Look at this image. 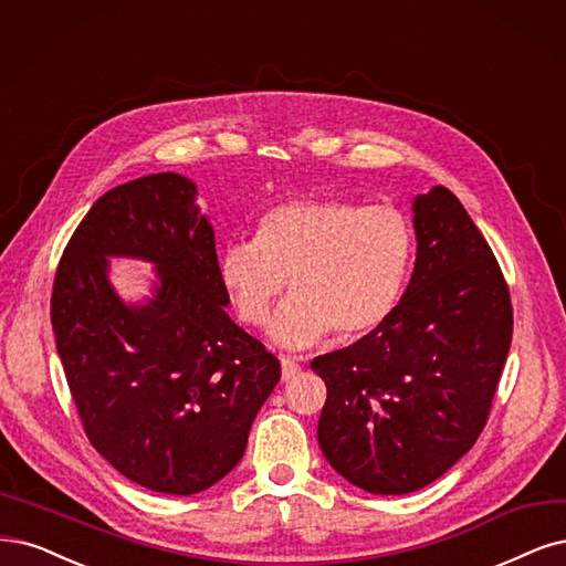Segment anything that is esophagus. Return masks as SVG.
<instances>
[{
    "mask_svg": "<svg viewBox=\"0 0 566 566\" xmlns=\"http://www.w3.org/2000/svg\"><path fill=\"white\" fill-rule=\"evenodd\" d=\"M280 364H282V380L284 382L291 380V378H296V375L301 373V364L294 357H282Z\"/></svg>",
    "mask_w": 566,
    "mask_h": 566,
    "instance_id": "esophagus-1",
    "label": "esophagus"
}]
</instances>
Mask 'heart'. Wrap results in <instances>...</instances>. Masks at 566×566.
Returning a JSON list of instances; mask_svg holds the SVG:
<instances>
[{
	"instance_id": "heart-1",
	"label": "heart",
	"mask_w": 566,
	"mask_h": 566,
	"mask_svg": "<svg viewBox=\"0 0 566 566\" xmlns=\"http://www.w3.org/2000/svg\"><path fill=\"white\" fill-rule=\"evenodd\" d=\"M415 256L410 219L387 205L301 198L270 207L254 240L230 242L217 259L223 294L242 324L259 328L282 294L270 338L289 349L361 338L389 319Z\"/></svg>"
}]
</instances>
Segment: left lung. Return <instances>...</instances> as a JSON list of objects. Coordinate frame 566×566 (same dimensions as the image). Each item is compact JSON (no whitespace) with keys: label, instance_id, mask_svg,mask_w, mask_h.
Returning a JSON list of instances; mask_svg holds the SVG:
<instances>
[{"label":"left lung","instance_id":"1","mask_svg":"<svg viewBox=\"0 0 566 566\" xmlns=\"http://www.w3.org/2000/svg\"><path fill=\"white\" fill-rule=\"evenodd\" d=\"M412 212L417 259L399 305L310 364L326 382L319 448L370 494L422 490L473 448L513 338L509 284L464 205L433 186Z\"/></svg>","mask_w":566,"mask_h":566}]
</instances>
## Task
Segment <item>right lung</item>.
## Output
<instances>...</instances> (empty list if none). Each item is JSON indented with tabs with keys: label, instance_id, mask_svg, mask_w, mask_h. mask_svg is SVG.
<instances>
[{
	"label": "right lung",
	"instance_id": "add662e5",
	"mask_svg": "<svg viewBox=\"0 0 566 566\" xmlns=\"http://www.w3.org/2000/svg\"><path fill=\"white\" fill-rule=\"evenodd\" d=\"M191 179L120 184L83 217L60 259L51 324L93 448L133 483L198 494L233 471L280 361L226 315L214 228ZM157 265L155 296L123 304L108 256Z\"/></svg>",
	"mask_w": 566,
	"mask_h": 566
}]
</instances>
